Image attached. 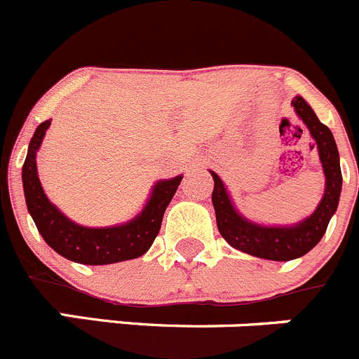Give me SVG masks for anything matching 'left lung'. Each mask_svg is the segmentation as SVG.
I'll use <instances>...</instances> for the list:
<instances>
[{
  "instance_id": "1",
  "label": "left lung",
  "mask_w": 359,
  "mask_h": 359,
  "mask_svg": "<svg viewBox=\"0 0 359 359\" xmlns=\"http://www.w3.org/2000/svg\"><path fill=\"white\" fill-rule=\"evenodd\" d=\"M296 115L303 120L310 136L316 140L317 152L324 172V195L313 212L294 225H262L248 219L236 209L229 189L216 172L210 170L214 179L212 205L216 210L217 230L223 239L236 250L276 262L299 259L316 248L326 233L330 219L337 212L341 193V170L337 143L330 127L317 118L316 111L301 95L292 99Z\"/></svg>"
}]
</instances>
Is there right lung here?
Returning a JSON list of instances; mask_svg holds the SVG:
<instances>
[{
	"label": "right lung",
	"instance_id": "1",
	"mask_svg": "<svg viewBox=\"0 0 359 359\" xmlns=\"http://www.w3.org/2000/svg\"><path fill=\"white\" fill-rule=\"evenodd\" d=\"M51 120L40 123L29 142L22 164V187L28 212L43 241L65 259L86 266H106L145 255L161 230L164 210L172 202L184 175L157 180L147 203L133 219L111 226H83L67 217L40 184L36 172V152L43 142Z\"/></svg>",
	"mask_w": 359,
	"mask_h": 359
}]
</instances>
